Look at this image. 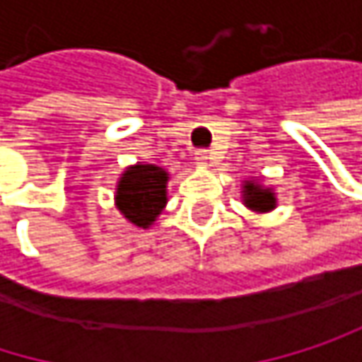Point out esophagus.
I'll use <instances>...</instances> for the list:
<instances>
[{
  "mask_svg": "<svg viewBox=\"0 0 362 362\" xmlns=\"http://www.w3.org/2000/svg\"><path fill=\"white\" fill-rule=\"evenodd\" d=\"M211 159V155H209V151H205V148H199V151H194V161L199 163V165H207V161Z\"/></svg>",
  "mask_w": 362,
  "mask_h": 362,
  "instance_id": "esophagus-1",
  "label": "esophagus"
}]
</instances>
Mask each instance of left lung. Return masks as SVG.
Segmentation results:
<instances>
[{
	"label": "left lung",
	"mask_w": 362,
	"mask_h": 362,
	"mask_svg": "<svg viewBox=\"0 0 362 362\" xmlns=\"http://www.w3.org/2000/svg\"><path fill=\"white\" fill-rule=\"evenodd\" d=\"M245 203L255 211H268L274 207V194L270 190L259 188L253 182H247L245 184Z\"/></svg>",
	"instance_id": "1"
}]
</instances>
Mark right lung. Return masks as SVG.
<instances>
[{"instance_id":"obj_1","label":"right lung","mask_w":362,"mask_h":362,"mask_svg":"<svg viewBox=\"0 0 362 362\" xmlns=\"http://www.w3.org/2000/svg\"><path fill=\"white\" fill-rule=\"evenodd\" d=\"M168 174L157 165L129 168L117 186V205L136 226L146 228L165 207Z\"/></svg>"}]
</instances>
